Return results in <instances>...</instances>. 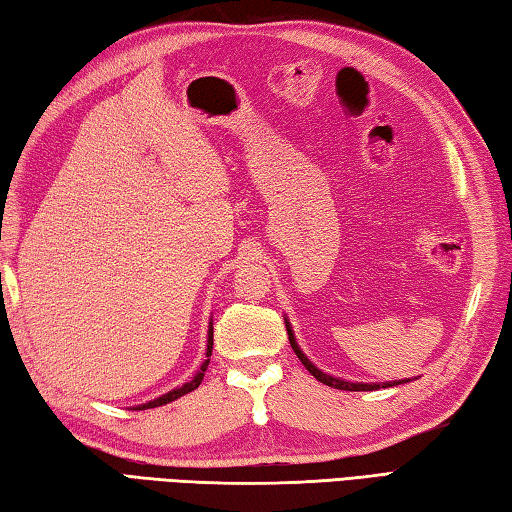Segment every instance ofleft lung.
<instances>
[{"label":"left lung","mask_w":512,"mask_h":512,"mask_svg":"<svg viewBox=\"0 0 512 512\" xmlns=\"http://www.w3.org/2000/svg\"><path fill=\"white\" fill-rule=\"evenodd\" d=\"M286 330H288V342H290V346H293V350H295V355L299 357V362H302L304 366H306V370L310 375H313L317 382H322V384H326V386H333V388H339V390H377L379 386L382 388H388V386H397V384H406V382H410V379H402V382H386V384H362V382H344V379H337V377H333V375H326V373H322V370H319L313 362H310V359L304 355V350L297 346V342H295V335H293V328H290V322L286 319Z\"/></svg>","instance_id":"obj_1"}]
</instances>
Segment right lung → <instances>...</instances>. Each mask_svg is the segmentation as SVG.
<instances>
[{
  "label": "right lung",
  "mask_w": 512,
  "mask_h": 512,
  "mask_svg": "<svg viewBox=\"0 0 512 512\" xmlns=\"http://www.w3.org/2000/svg\"><path fill=\"white\" fill-rule=\"evenodd\" d=\"M210 353H213V322H210V326H208V346H206V359H204V364L199 366V370H197V375L190 379V382H186L184 386H179V388H173L170 390V393H166V395H162V397H157V399H153V402H148V404H142V406H135V410H146V408H157V406H164V404H170V402H175V399H179L182 395H188V393H193V390L202 384V379H204V373H206V368H208V364H210Z\"/></svg>",
  "instance_id": "right-lung-1"
}]
</instances>
